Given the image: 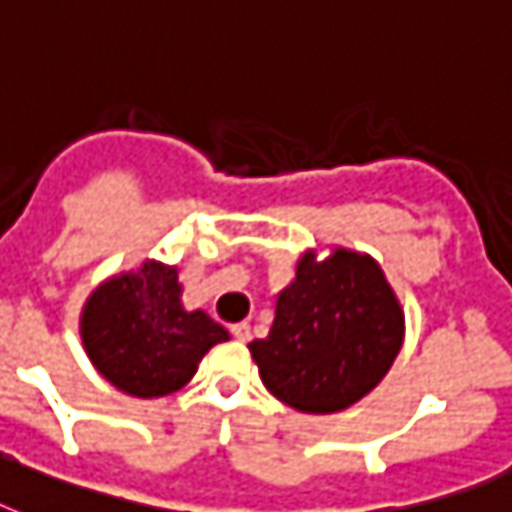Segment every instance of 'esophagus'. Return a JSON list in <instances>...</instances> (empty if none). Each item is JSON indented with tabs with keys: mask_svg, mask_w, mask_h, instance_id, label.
<instances>
[{
	"mask_svg": "<svg viewBox=\"0 0 512 512\" xmlns=\"http://www.w3.org/2000/svg\"><path fill=\"white\" fill-rule=\"evenodd\" d=\"M231 334H234V339H239V342H249V336H252V326H249L247 321L234 323V326H231Z\"/></svg>",
	"mask_w": 512,
	"mask_h": 512,
	"instance_id": "1",
	"label": "esophagus"
}]
</instances>
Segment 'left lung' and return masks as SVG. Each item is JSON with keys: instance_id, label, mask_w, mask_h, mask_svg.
Segmentation results:
<instances>
[{"instance_id": "8db88e82", "label": "left lung", "mask_w": 512, "mask_h": 512, "mask_svg": "<svg viewBox=\"0 0 512 512\" xmlns=\"http://www.w3.org/2000/svg\"><path fill=\"white\" fill-rule=\"evenodd\" d=\"M400 302L368 255L336 249L323 263L299 260L297 278L278 294L268 339L255 357L268 392L302 413L355 405L392 368L402 347Z\"/></svg>"}]
</instances>
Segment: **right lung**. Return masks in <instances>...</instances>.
<instances>
[{"label":"right lung","instance_id":"right-lung-1","mask_svg":"<svg viewBox=\"0 0 512 512\" xmlns=\"http://www.w3.org/2000/svg\"><path fill=\"white\" fill-rule=\"evenodd\" d=\"M83 347L112 386L134 397L181 389L228 331L202 310L181 307L176 268L144 263L91 294L81 318Z\"/></svg>","mask_w":512,"mask_h":512}]
</instances>
